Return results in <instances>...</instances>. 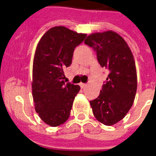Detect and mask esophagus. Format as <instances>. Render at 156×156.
I'll use <instances>...</instances> for the list:
<instances>
[{"label": "esophagus", "instance_id": "esophagus-1", "mask_svg": "<svg viewBox=\"0 0 156 156\" xmlns=\"http://www.w3.org/2000/svg\"><path fill=\"white\" fill-rule=\"evenodd\" d=\"M79 86H80L81 88H84L87 86V84H85V83H79Z\"/></svg>", "mask_w": 156, "mask_h": 156}]
</instances>
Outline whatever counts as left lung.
<instances>
[{
	"instance_id": "left-lung-1",
	"label": "left lung",
	"mask_w": 156,
	"mask_h": 156,
	"mask_svg": "<svg viewBox=\"0 0 156 156\" xmlns=\"http://www.w3.org/2000/svg\"><path fill=\"white\" fill-rule=\"evenodd\" d=\"M84 43L94 48L100 66L109 70L100 95L90 101L93 114L105 126H112L126 116L135 98L138 83L133 53L112 30L93 33Z\"/></svg>"
}]
</instances>
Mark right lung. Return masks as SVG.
Instances as JSON below:
<instances>
[{
    "instance_id": "1",
    "label": "right lung",
    "mask_w": 156,
    "mask_h": 156,
    "mask_svg": "<svg viewBox=\"0 0 156 156\" xmlns=\"http://www.w3.org/2000/svg\"><path fill=\"white\" fill-rule=\"evenodd\" d=\"M87 34L65 27L50 28L38 43L32 69V96L36 112L52 127L68 120L80 87L65 83L63 69L72 63L73 53Z\"/></svg>"
}]
</instances>
